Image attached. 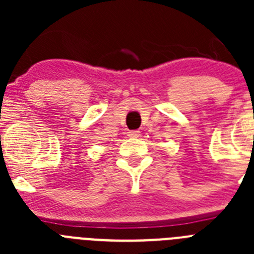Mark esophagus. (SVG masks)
Segmentation results:
<instances>
[{"label": "esophagus", "mask_w": 254, "mask_h": 254, "mask_svg": "<svg viewBox=\"0 0 254 254\" xmlns=\"http://www.w3.org/2000/svg\"><path fill=\"white\" fill-rule=\"evenodd\" d=\"M140 131H129L128 136L129 137H140Z\"/></svg>", "instance_id": "34e87169"}]
</instances>
